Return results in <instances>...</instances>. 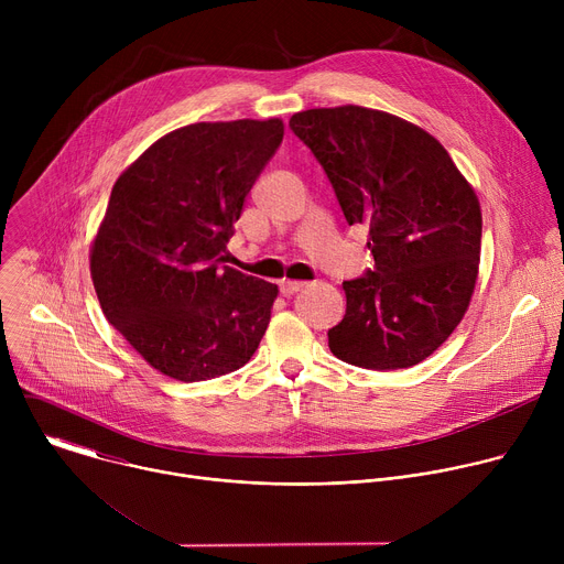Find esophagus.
<instances>
[{
  "mask_svg": "<svg viewBox=\"0 0 564 564\" xmlns=\"http://www.w3.org/2000/svg\"><path fill=\"white\" fill-rule=\"evenodd\" d=\"M281 294L283 296H292V294H296L299 290H303L305 288V283L303 281H281Z\"/></svg>",
  "mask_w": 564,
  "mask_h": 564,
  "instance_id": "34e87169",
  "label": "esophagus"
}]
</instances>
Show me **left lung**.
Masks as SVG:
<instances>
[{"label":"left lung","instance_id":"8db88e82","mask_svg":"<svg viewBox=\"0 0 564 564\" xmlns=\"http://www.w3.org/2000/svg\"><path fill=\"white\" fill-rule=\"evenodd\" d=\"M292 131L324 167L348 225L368 229L375 270L344 281L333 355L370 370L411 368L457 328L477 281L479 200L422 127L357 105L307 109Z\"/></svg>","mask_w":564,"mask_h":564}]
</instances>
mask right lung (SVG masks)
<instances>
[{"label":"right lung","mask_w":564,"mask_h":564,"mask_svg":"<svg viewBox=\"0 0 564 564\" xmlns=\"http://www.w3.org/2000/svg\"><path fill=\"white\" fill-rule=\"evenodd\" d=\"M283 122H196L155 140L111 189L91 246L109 324L158 372L205 381L246 366L279 294L227 263L246 196Z\"/></svg>","instance_id":"add662e5"}]
</instances>
